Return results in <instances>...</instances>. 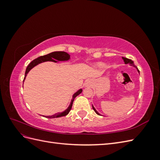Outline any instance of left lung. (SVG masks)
Returning <instances> with one entry per match:
<instances>
[{"label":"left lung","mask_w":160,"mask_h":160,"mask_svg":"<svg viewBox=\"0 0 160 160\" xmlns=\"http://www.w3.org/2000/svg\"><path fill=\"white\" fill-rule=\"evenodd\" d=\"M122 58H123V61H124V62H125V64H129L131 66H133V67H135V68H136V69H138V72H139V70H138V67L134 65V63H133V61H132V59H128V58H125V57H122ZM92 107H93V110L95 111V112L97 114L101 115L98 112V111H96V109H95V108L93 107V105H92Z\"/></svg>","instance_id":"1"}]
</instances>
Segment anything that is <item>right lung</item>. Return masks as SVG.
<instances>
[{
  "label": "right lung",
  "instance_id": "add662e5",
  "mask_svg": "<svg viewBox=\"0 0 160 160\" xmlns=\"http://www.w3.org/2000/svg\"><path fill=\"white\" fill-rule=\"evenodd\" d=\"M69 59H70V55L68 54V53H67L66 52H64V51L52 52H51V53H49V54H47L46 55L41 56L39 57H38V58H37V59H34L32 61H31L27 66V69H26V71H25V78H24V79H23V82H24V81H25V79L26 78V76L28 74V72H29V71L32 68H33L35 66L41 63V62H45V61H52V62H57V61H67ZM81 92H82V89H79L78 91H77L76 93L73 95L69 108H67L65 111H63V112L58 113L55 115H52L51 116H45V118H60V117H62V116L67 115L69 113V111L71 109L72 103H73V101H74L75 98L77 95H79L81 93Z\"/></svg>",
  "mask_w": 160,
  "mask_h": 160
}]
</instances>
